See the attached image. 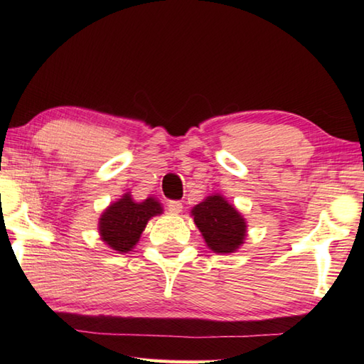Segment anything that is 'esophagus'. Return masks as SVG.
I'll list each match as a JSON object with an SVG mask.
<instances>
[{"label": "esophagus", "instance_id": "obj_1", "mask_svg": "<svg viewBox=\"0 0 364 364\" xmlns=\"http://www.w3.org/2000/svg\"><path fill=\"white\" fill-rule=\"evenodd\" d=\"M168 211L172 213H181L183 211V203L178 202V200H172V202H168Z\"/></svg>", "mask_w": 364, "mask_h": 364}]
</instances>
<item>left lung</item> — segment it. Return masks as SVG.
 Returning <instances> with one entry per match:
<instances>
[{"mask_svg": "<svg viewBox=\"0 0 364 364\" xmlns=\"http://www.w3.org/2000/svg\"><path fill=\"white\" fill-rule=\"evenodd\" d=\"M191 213L208 249L214 253H233L244 244L245 219L223 196L206 197L192 208Z\"/></svg>", "mask_w": 364, "mask_h": 364, "instance_id": "obj_1", "label": "left lung"}]
</instances>
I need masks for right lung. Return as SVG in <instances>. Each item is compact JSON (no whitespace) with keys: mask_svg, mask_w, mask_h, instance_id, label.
<instances>
[{"mask_svg":"<svg viewBox=\"0 0 364 364\" xmlns=\"http://www.w3.org/2000/svg\"><path fill=\"white\" fill-rule=\"evenodd\" d=\"M159 214H162V206L156 198L149 197L144 202H134L131 194H123L103 211L98 222L100 236L112 250L128 253L139 242L146 222Z\"/></svg>","mask_w":364,"mask_h":364,"instance_id":"add662e5","label":"right lung"}]
</instances>
